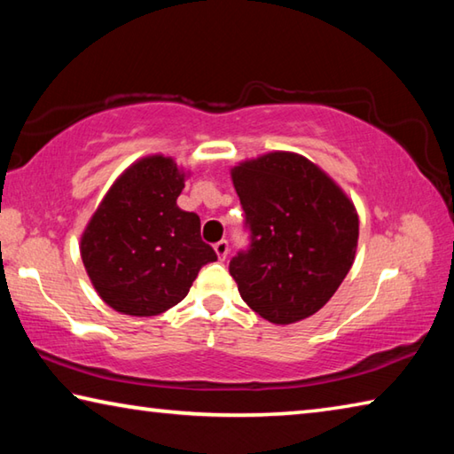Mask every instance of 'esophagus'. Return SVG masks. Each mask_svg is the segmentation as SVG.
Instances as JSON below:
<instances>
[{"label":"esophagus","mask_w":454,"mask_h":454,"mask_svg":"<svg viewBox=\"0 0 454 454\" xmlns=\"http://www.w3.org/2000/svg\"><path fill=\"white\" fill-rule=\"evenodd\" d=\"M228 242L226 240H220V242H216L214 244V252H216V256L220 258V260H226V256H228Z\"/></svg>","instance_id":"obj_1"}]
</instances>
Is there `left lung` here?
I'll list each match as a JSON object with an SVG mask.
<instances>
[{"label": "left lung", "instance_id": "8db88e82", "mask_svg": "<svg viewBox=\"0 0 454 454\" xmlns=\"http://www.w3.org/2000/svg\"><path fill=\"white\" fill-rule=\"evenodd\" d=\"M230 176L250 228V248L230 260L242 301L272 325L312 317L355 262V204L294 152L244 160Z\"/></svg>", "mask_w": 454, "mask_h": 454}]
</instances>
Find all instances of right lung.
<instances>
[{
  "label": "right lung",
  "mask_w": 454,
  "mask_h": 454,
  "mask_svg": "<svg viewBox=\"0 0 454 454\" xmlns=\"http://www.w3.org/2000/svg\"><path fill=\"white\" fill-rule=\"evenodd\" d=\"M184 172L156 153L112 184L82 234L83 266L99 298L129 317H156L184 301L200 268L218 260L200 218L178 208Z\"/></svg>",
  "instance_id": "1"
}]
</instances>
